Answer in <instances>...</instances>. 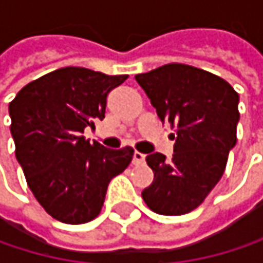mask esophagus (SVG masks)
Instances as JSON below:
<instances>
[{
	"mask_svg": "<svg viewBox=\"0 0 263 263\" xmlns=\"http://www.w3.org/2000/svg\"><path fill=\"white\" fill-rule=\"evenodd\" d=\"M144 160H146V155L144 154H141L138 151L134 152V157H132V163L134 164H141V163H144Z\"/></svg>",
	"mask_w": 263,
	"mask_h": 263,
	"instance_id": "esophagus-1",
	"label": "esophagus"
}]
</instances>
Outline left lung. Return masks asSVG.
<instances>
[{"instance_id":"obj_1","label":"left lung","mask_w":263,"mask_h":263,"mask_svg":"<svg viewBox=\"0 0 263 263\" xmlns=\"http://www.w3.org/2000/svg\"><path fill=\"white\" fill-rule=\"evenodd\" d=\"M135 80L160 120L177 128L172 160L160 152L146 157L154 181L141 196L155 213H189L201 205L226 171L237 140L239 94L219 76L184 64L158 67Z\"/></svg>"}]
</instances>
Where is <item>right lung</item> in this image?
I'll use <instances>...</instances> for the list:
<instances>
[{"label":"right lung","instance_id":"1","mask_svg":"<svg viewBox=\"0 0 263 263\" xmlns=\"http://www.w3.org/2000/svg\"><path fill=\"white\" fill-rule=\"evenodd\" d=\"M128 74L65 67L27 83L9 105L15 155L27 184L54 219L85 224L102 210L109 181L131 163L134 149L89 143L85 128L105 119L106 97Z\"/></svg>","mask_w":263,"mask_h":263}]
</instances>
